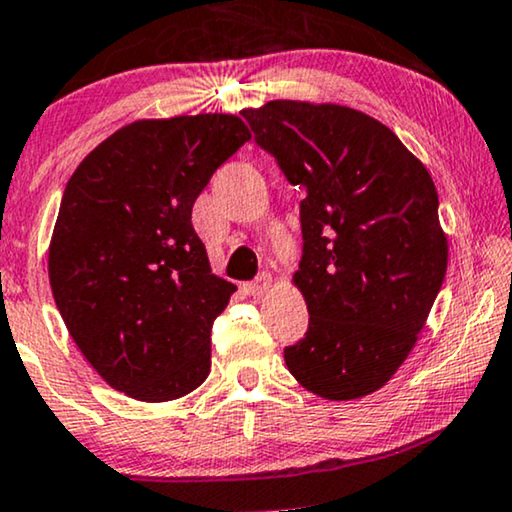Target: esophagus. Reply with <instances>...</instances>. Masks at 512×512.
<instances>
[{
	"label": "esophagus",
	"instance_id": "esophagus-1",
	"mask_svg": "<svg viewBox=\"0 0 512 512\" xmlns=\"http://www.w3.org/2000/svg\"><path fill=\"white\" fill-rule=\"evenodd\" d=\"M269 287H271V276L269 273H262V276H257L255 280H250V283L243 285V292H246L248 297H259V294H264Z\"/></svg>",
	"mask_w": 512,
	"mask_h": 512
}]
</instances>
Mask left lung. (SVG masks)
<instances>
[{"mask_svg": "<svg viewBox=\"0 0 512 512\" xmlns=\"http://www.w3.org/2000/svg\"><path fill=\"white\" fill-rule=\"evenodd\" d=\"M243 118L292 185L308 331L285 364L331 401L376 392L413 350L448 269L438 194L399 136L362 111L276 99Z\"/></svg>", "mask_w": 512, "mask_h": 512, "instance_id": "8db88e82", "label": "left lung"}]
</instances>
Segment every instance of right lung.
Returning a JSON list of instances; mask_svg holds the SVG:
<instances>
[{"label": "right lung", "mask_w": 512, "mask_h": 512, "mask_svg": "<svg viewBox=\"0 0 512 512\" xmlns=\"http://www.w3.org/2000/svg\"><path fill=\"white\" fill-rule=\"evenodd\" d=\"M250 139L225 113L139 120L64 187L48 276L64 325L113 390L171 401L211 371V327L236 287L211 273L192 206Z\"/></svg>", "instance_id": "right-lung-1"}]
</instances>
